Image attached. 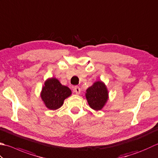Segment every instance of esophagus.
I'll return each instance as SVG.
<instances>
[{"label":"esophagus","mask_w":158,"mask_h":158,"mask_svg":"<svg viewBox=\"0 0 158 158\" xmlns=\"http://www.w3.org/2000/svg\"><path fill=\"white\" fill-rule=\"evenodd\" d=\"M74 92H75L77 94H79L80 92H81V89H80V88L78 87V86H75V87L74 88Z\"/></svg>","instance_id":"34e87169"}]
</instances>
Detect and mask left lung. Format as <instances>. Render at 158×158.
Masks as SVG:
<instances>
[{
  "mask_svg": "<svg viewBox=\"0 0 158 158\" xmlns=\"http://www.w3.org/2000/svg\"><path fill=\"white\" fill-rule=\"evenodd\" d=\"M89 106L94 110H101L108 99V92L102 81H97L89 87L85 93Z\"/></svg>",
  "mask_w": 158,
  "mask_h": 158,
  "instance_id": "1",
  "label": "left lung"
}]
</instances>
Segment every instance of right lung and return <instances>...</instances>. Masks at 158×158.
Listing matches in <instances>:
<instances>
[{"mask_svg":"<svg viewBox=\"0 0 158 158\" xmlns=\"http://www.w3.org/2000/svg\"><path fill=\"white\" fill-rule=\"evenodd\" d=\"M72 94L67 86L61 85L57 79L46 80L41 92V98L48 109L55 110L60 108L64 101Z\"/></svg>","mask_w":158,"mask_h":158,"instance_id":"right-lung-1","label":"right lung"}]
</instances>
